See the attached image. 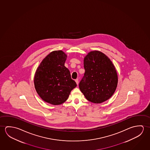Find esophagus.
<instances>
[{"label": "esophagus", "instance_id": "34e87169", "mask_svg": "<svg viewBox=\"0 0 150 150\" xmlns=\"http://www.w3.org/2000/svg\"><path fill=\"white\" fill-rule=\"evenodd\" d=\"M75 81H76V84H77V85H78V84H79L78 79H76V80H75Z\"/></svg>", "mask_w": 150, "mask_h": 150}]
</instances>
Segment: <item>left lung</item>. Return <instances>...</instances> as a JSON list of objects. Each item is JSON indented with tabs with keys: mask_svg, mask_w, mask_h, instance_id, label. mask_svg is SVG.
<instances>
[{
	"mask_svg": "<svg viewBox=\"0 0 150 150\" xmlns=\"http://www.w3.org/2000/svg\"><path fill=\"white\" fill-rule=\"evenodd\" d=\"M84 68L79 88L86 98L100 104L111 98L117 86L118 75L110 58L100 51H91L84 58Z\"/></svg>",
	"mask_w": 150,
	"mask_h": 150,
	"instance_id": "8db88e82",
	"label": "left lung"
}]
</instances>
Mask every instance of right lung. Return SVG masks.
Returning a JSON list of instances; mask_svg holds the SVG:
<instances>
[{"label": "right lung", "instance_id": "obj_1", "mask_svg": "<svg viewBox=\"0 0 150 150\" xmlns=\"http://www.w3.org/2000/svg\"><path fill=\"white\" fill-rule=\"evenodd\" d=\"M67 56L62 50H55L46 56L34 75L36 91L45 102L54 105L65 102L76 86L69 69L64 66Z\"/></svg>", "mask_w": 150, "mask_h": 150}]
</instances>
